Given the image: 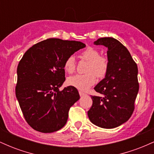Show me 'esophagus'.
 Listing matches in <instances>:
<instances>
[{"label":"esophagus","instance_id":"esophagus-1","mask_svg":"<svg viewBox=\"0 0 154 154\" xmlns=\"http://www.w3.org/2000/svg\"><path fill=\"white\" fill-rule=\"evenodd\" d=\"M79 95H80V96H83V95H86L85 93H83V92H82V91H79Z\"/></svg>","mask_w":154,"mask_h":154}]
</instances>
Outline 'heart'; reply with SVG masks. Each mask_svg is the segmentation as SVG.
Instances as JSON below:
<instances>
[{"label": "heart", "instance_id": "heart-1", "mask_svg": "<svg viewBox=\"0 0 154 154\" xmlns=\"http://www.w3.org/2000/svg\"><path fill=\"white\" fill-rule=\"evenodd\" d=\"M82 59L88 61L84 75H75L69 77L67 82L80 91H87L95 84L96 77L103 78L106 76L109 68V63L106 57L100 56V52L92 47H88L82 53ZM64 70L72 74L75 71L76 63L73 56L66 59L63 64Z\"/></svg>", "mask_w": 154, "mask_h": 154}]
</instances>
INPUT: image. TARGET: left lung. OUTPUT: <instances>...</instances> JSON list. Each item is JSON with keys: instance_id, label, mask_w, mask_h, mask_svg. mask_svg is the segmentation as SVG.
<instances>
[{"instance_id": "left-lung-1", "label": "left lung", "mask_w": 154, "mask_h": 154, "mask_svg": "<svg viewBox=\"0 0 154 154\" xmlns=\"http://www.w3.org/2000/svg\"><path fill=\"white\" fill-rule=\"evenodd\" d=\"M94 45L108 48L109 68L104 79L94 88L101 96H93L89 119L105 129L119 127L130 119L139 91L137 66L127 48L113 38H101Z\"/></svg>"}]
</instances>
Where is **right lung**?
I'll use <instances>...</instances> for the list:
<instances>
[{
	"label": "right lung",
	"instance_id": "obj_1",
	"mask_svg": "<svg viewBox=\"0 0 154 154\" xmlns=\"http://www.w3.org/2000/svg\"><path fill=\"white\" fill-rule=\"evenodd\" d=\"M86 45L79 41L49 38L28 49L17 67L16 96L26 122L44 133L66 125L70 107L79 99L77 88L65 81V61Z\"/></svg>",
	"mask_w": 154,
	"mask_h": 154
}]
</instances>
